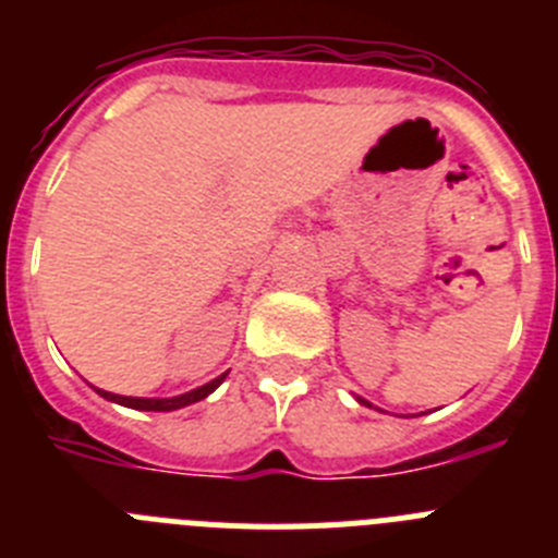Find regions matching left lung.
Segmentation results:
<instances>
[{"mask_svg":"<svg viewBox=\"0 0 558 558\" xmlns=\"http://www.w3.org/2000/svg\"><path fill=\"white\" fill-rule=\"evenodd\" d=\"M360 402H363V405H368V402H366V399H360Z\"/></svg>","mask_w":558,"mask_h":558,"instance_id":"obj_1","label":"left lung"}]
</instances>
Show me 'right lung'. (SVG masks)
<instances>
[{
    "label": "right lung",
    "instance_id": "obj_1",
    "mask_svg": "<svg viewBox=\"0 0 558 558\" xmlns=\"http://www.w3.org/2000/svg\"><path fill=\"white\" fill-rule=\"evenodd\" d=\"M226 379V374H220L218 379H211V383H206V386L195 388V391L190 393H181V397H170V399H142V397H120V393H108V391H100L97 388V393L106 399H111V402H117V405H125V408H133V411H179V408L184 405H192V402H198V399L209 397L215 388L220 386Z\"/></svg>",
    "mask_w": 558,
    "mask_h": 558
}]
</instances>
